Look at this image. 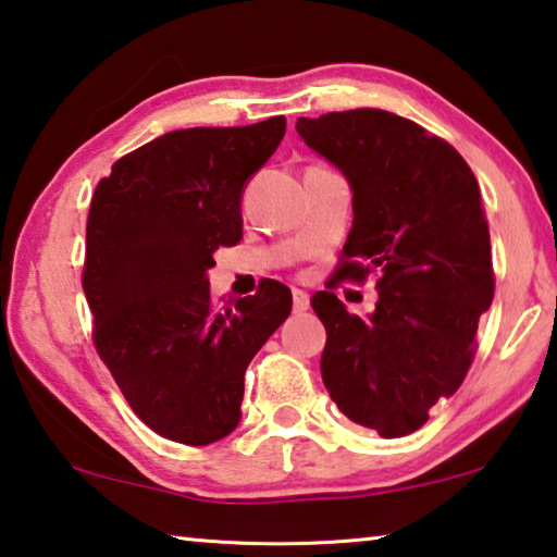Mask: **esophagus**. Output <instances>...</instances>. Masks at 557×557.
Instances as JSON below:
<instances>
[{"label":"esophagus","mask_w":557,"mask_h":557,"mask_svg":"<svg viewBox=\"0 0 557 557\" xmlns=\"http://www.w3.org/2000/svg\"><path fill=\"white\" fill-rule=\"evenodd\" d=\"M292 301H295V312H307L309 309V295L305 289L292 292Z\"/></svg>","instance_id":"obj_1"}]
</instances>
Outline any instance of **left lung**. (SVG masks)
Wrapping results in <instances>:
<instances>
[{"label": "left lung", "instance_id": "left-lung-1", "mask_svg": "<svg viewBox=\"0 0 557 557\" xmlns=\"http://www.w3.org/2000/svg\"><path fill=\"white\" fill-rule=\"evenodd\" d=\"M297 132L354 188V228L332 285L312 297L326 329L324 385L356 425L405 437L467 379L479 319L492 307L482 191L447 139L393 112L299 117ZM371 271L380 275L374 314L351 315L331 289Z\"/></svg>", "mask_w": 557, "mask_h": 557}]
</instances>
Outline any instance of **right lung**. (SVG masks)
Returning <instances> with one entry per match:
<instances>
[{
	"label": "right lung",
	"instance_id": "obj_1",
	"mask_svg": "<svg viewBox=\"0 0 557 557\" xmlns=\"http://www.w3.org/2000/svg\"><path fill=\"white\" fill-rule=\"evenodd\" d=\"M285 115L174 129L120 157L92 194L83 289L92 344L149 430L188 447L231 435L245 369L292 312L275 280L213 301V250L243 238V186L275 152Z\"/></svg>",
	"mask_w": 557,
	"mask_h": 557
}]
</instances>
